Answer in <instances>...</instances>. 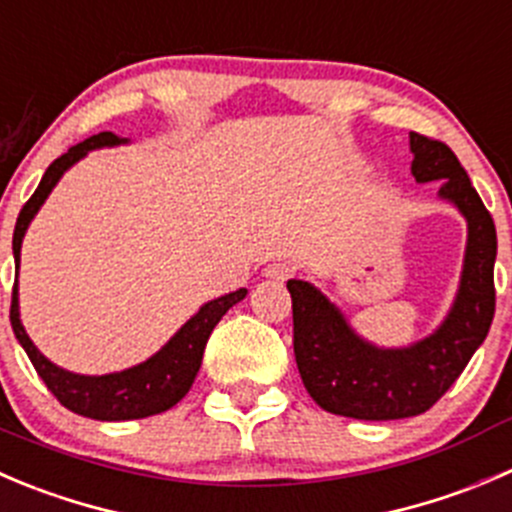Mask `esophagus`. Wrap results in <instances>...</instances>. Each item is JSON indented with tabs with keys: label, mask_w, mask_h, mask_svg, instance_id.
<instances>
[{
	"label": "esophagus",
	"mask_w": 512,
	"mask_h": 512,
	"mask_svg": "<svg viewBox=\"0 0 512 512\" xmlns=\"http://www.w3.org/2000/svg\"><path fill=\"white\" fill-rule=\"evenodd\" d=\"M295 270H297V267L292 265V262H287V260H277V262H270V265L265 267V277H270V280H280V282H285L287 277L295 275Z\"/></svg>",
	"instance_id": "esophagus-1"
}]
</instances>
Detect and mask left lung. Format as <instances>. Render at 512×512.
Instances as JSON below:
<instances>
[{"mask_svg": "<svg viewBox=\"0 0 512 512\" xmlns=\"http://www.w3.org/2000/svg\"><path fill=\"white\" fill-rule=\"evenodd\" d=\"M410 150L415 180H443L440 197L468 220L458 297L438 332L403 350H377L352 332L340 310L310 282H287L297 370L310 398L332 415L400 420L425 413L458 380L493 322L498 252L493 217L445 142L410 132Z\"/></svg>", "mask_w": 512, "mask_h": 512, "instance_id": "8db88e82", "label": "left lung"}]
</instances>
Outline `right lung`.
<instances>
[{
  "label": "right lung",
  "instance_id": "add662e5",
  "mask_svg": "<svg viewBox=\"0 0 512 512\" xmlns=\"http://www.w3.org/2000/svg\"><path fill=\"white\" fill-rule=\"evenodd\" d=\"M117 135L112 132H99V135L89 137V140L79 142V145L69 147V152H64L62 157L52 162L44 172L42 182L34 190V195L24 202L22 212L17 217V227H14V267H19V250H22V237L27 232L29 222L37 215V210L42 207V202L47 200V195L52 192V187L57 185L59 177L64 175L67 167H72L74 162L82 160L89 150L94 147H112L119 145ZM247 295V290H235L225 297H217V300L207 302L200 307L195 317L185 322V325L177 330V335L162 347L157 355H152L150 360L142 362V365L130 367V370L112 372V375H74V372L62 370L54 362H49L42 352L34 347V342L29 340V335L24 332L22 320H19V302H17V280H14L12 290V307H9V320H12V330L17 335V340L22 342V347L27 350L29 360H32L34 370L42 377L44 385L52 390L54 398L64 405L72 413L84 415V418L92 420H140L150 418V415L165 413L172 405L180 403L187 395V390L192 388L195 382L197 370L202 365V355H205V345L210 340L212 330H215L217 322L222 320L227 310H230L235 302H240Z\"/></svg>",
  "mask_w": 512,
  "mask_h": 512
}]
</instances>
